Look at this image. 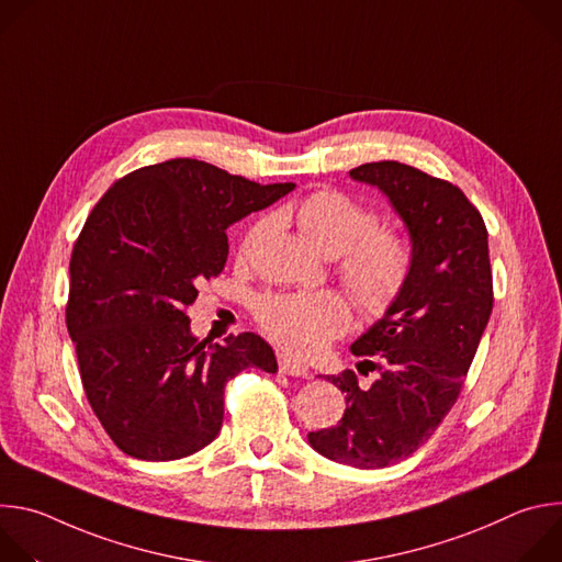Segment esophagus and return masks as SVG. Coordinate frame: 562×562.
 <instances>
[{"instance_id": "obj_1", "label": "esophagus", "mask_w": 562, "mask_h": 562, "mask_svg": "<svg viewBox=\"0 0 562 562\" xmlns=\"http://www.w3.org/2000/svg\"><path fill=\"white\" fill-rule=\"evenodd\" d=\"M278 364H280V373H284V375H293V378H308L311 375V371L302 362L291 360L289 356H280Z\"/></svg>"}]
</instances>
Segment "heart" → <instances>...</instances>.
Returning <instances> with one entry per match:
<instances>
[{
	"instance_id": "obj_1",
	"label": "heart",
	"mask_w": 562,
	"mask_h": 562,
	"mask_svg": "<svg viewBox=\"0 0 562 562\" xmlns=\"http://www.w3.org/2000/svg\"><path fill=\"white\" fill-rule=\"evenodd\" d=\"M306 243L327 258H338V276L356 306L369 315L384 313L403 293L414 262L409 237L393 226L375 224L373 209L345 191L325 189L306 195L286 211ZM265 222L245 235V249ZM256 319L282 349L313 356L349 327L347 302L331 291L265 295L256 302Z\"/></svg>"
}]
</instances>
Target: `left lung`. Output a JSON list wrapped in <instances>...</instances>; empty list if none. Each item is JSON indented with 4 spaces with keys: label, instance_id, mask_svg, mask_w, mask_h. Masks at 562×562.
Masks as SVG:
<instances>
[{
    "label": "left lung",
    "instance_id": "left-lung-1",
    "mask_svg": "<svg viewBox=\"0 0 562 562\" xmlns=\"http://www.w3.org/2000/svg\"><path fill=\"white\" fill-rule=\"evenodd\" d=\"M356 182L378 187L412 237V273L397 300L353 345L378 378L327 375L347 400L336 427L308 434L329 460L382 469L418 451L456 405L494 306L487 226L467 195L409 165L369 162Z\"/></svg>",
    "mask_w": 562,
    "mask_h": 562
}]
</instances>
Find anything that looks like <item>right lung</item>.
<instances>
[{
  "mask_svg": "<svg viewBox=\"0 0 562 562\" xmlns=\"http://www.w3.org/2000/svg\"><path fill=\"white\" fill-rule=\"evenodd\" d=\"M293 182L258 184L191 157L137 169L95 204L70 256L66 327L104 431L137 460H178L215 440L224 386L278 371L256 334H191L187 306L226 265V228Z\"/></svg>",
  "mask_w": 562,
  "mask_h": 562,
  "instance_id": "right-lung-1",
  "label": "right lung"
}]
</instances>
